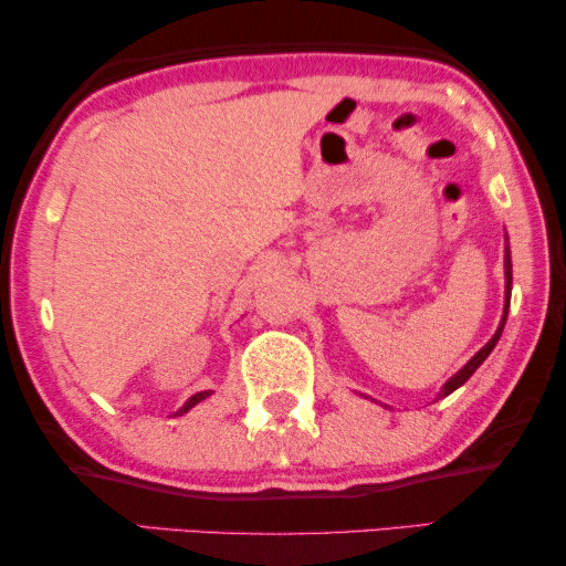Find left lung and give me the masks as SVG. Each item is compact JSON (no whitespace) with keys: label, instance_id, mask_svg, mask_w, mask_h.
Here are the masks:
<instances>
[{"label":"left lung","instance_id":"8db88e82","mask_svg":"<svg viewBox=\"0 0 566 566\" xmlns=\"http://www.w3.org/2000/svg\"><path fill=\"white\" fill-rule=\"evenodd\" d=\"M510 291H513V262H510V244L505 247V314H502V322H500V327H497V332H494V337L490 339V343H486L482 350H479L474 358H471L467 366H463L459 374H455L451 381H448L446 386H443V391H440V397H448V394L451 391H455L459 389V386H463L471 378V374H474V370L482 366V363L486 360V355H490L492 350H494V345H497V339H500V335H502V327H505V319H507V308H510Z\"/></svg>","mask_w":566,"mask_h":566}]
</instances>
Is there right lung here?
I'll use <instances>...</instances> for the list:
<instances>
[{
    "label": "right lung",
    "instance_id": "right-lung-1",
    "mask_svg": "<svg viewBox=\"0 0 566 566\" xmlns=\"http://www.w3.org/2000/svg\"><path fill=\"white\" fill-rule=\"evenodd\" d=\"M206 397H211V391H198V394H192V397L188 399V401H185V407L180 409V412H177V415H185V412H188V409H192V407H196L198 405V401H203Z\"/></svg>",
    "mask_w": 566,
    "mask_h": 566
}]
</instances>
